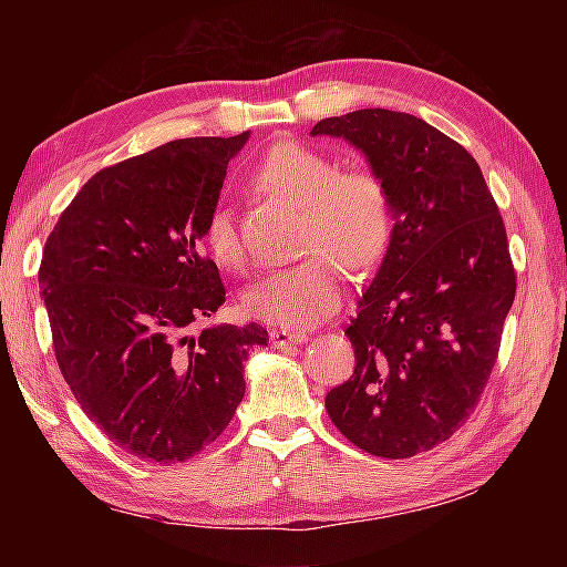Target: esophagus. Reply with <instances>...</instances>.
I'll list each match as a JSON object with an SVG mask.
<instances>
[{"instance_id":"1","label":"esophagus","mask_w":567,"mask_h":567,"mask_svg":"<svg viewBox=\"0 0 567 567\" xmlns=\"http://www.w3.org/2000/svg\"><path fill=\"white\" fill-rule=\"evenodd\" d=\"M307 338L302 332H290V330H270V342L272 348L277 350H287V348H297V344H302Z\"/></svg>"}]
</instances>
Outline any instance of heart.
Returning a JSON list of instances; mask_svg holds the SVG:
<instances>
[{"label": "heart", "mask_w": 567, "mask_h": 567, "mask_svg": "<svg viewBox=\"0 0 567 567\" xmlns=\"http://www.w3.org/2000/svg\"><path fill=\"white\" fill-rule=\"evenodd\" d=\"M255 179L302 205V247L312 252L249 285L243 292L245 312L275 328H315L342 302L348 280L342 262L368 270L385 255L392 235L390 192L375 172H338L328 155L297 142L267 152ZM205 237L219 265H243V243L229 209L217 207L209 215Z\"/></svg>", "instance_id": "heart-1"}]
</instances>
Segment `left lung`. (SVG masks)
<instances>
[{"mask_svg":"<svg viewBox=\"0 0 567 567\" xmlns=\"http://www.w3.org/2000/svg\"><path fill=\"white\" fill-rule=\"evenodd\" d=\"M310 134L362 152L395 223L344 330L354 372L324 408L364 453L412 457L463 425L491 378L515 300L503 217L473 155L425 120L358 110Z\"/></svg>","mask_w":567,"mask_h":567,"instance_id":"8db88e82","label":"left lung"}]
</instances>
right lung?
I'll return each mask as SVG.
<instances>
[{
	"mask_svg": "<svg viewBox=\"0 0 567 567\" xmlns=\"http://www.w3.org/2000/svg\"><path fill=\"white\" fill-rule=\"evenodd\" d=\"M249 140L187 137L84 185L47 237L40 285L56 364L94 425L152 463H182L223 435L245 398L257 322H199L225 302L197 252L233 159Z\"/></svg>",
	"mask_w": 567,
	"mask_h": 567,
	"instance_id": "1",
	"label": "right lung"
}]
</instances>
